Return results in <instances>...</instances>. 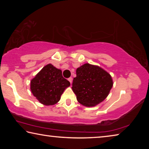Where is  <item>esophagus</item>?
I'll return each mask as SVG.
<instances>
[{
    "instance_id": "obj_1",
    "label": "esophagus",
    "mask_w": 149,
    "mask_h": 149,
    "mask_svg": "<svg viewBox=\"0 0 149 149\" xmlns=\"http://www.w3.org/2000/svg\"><path fill=\"white\" fill-rule=\"evenodd\" d=\"M68 81L70 82V84H72V77L68 78Z\"/></svg>"
}]
</instances>
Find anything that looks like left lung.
I'll return each instance as SVG.
<instances>
[{
	"label": "left lung",
	"instance_id": "left-lung-1",
	"mask_svg": "<svg viewBox=\"0 0 149 149\" xmlns=\"http://www.w3.org/2000/svg\"><path fill=\"white\" fill-rule=\"evenodd\" d=\"M112 86L110 74L98 65L87 63L77 68L72 88L81 104L92 107L108 97Z\"/></svg>",
	"mask_w": 149,
	"mask_h": 149
}]
</instances>
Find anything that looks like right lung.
<instances>
[{
  "label": "right lung",
  "mask_w": 149,
  "mask_h": 149,
  "mask_svg": "<svg viewBox=\"0 0 149 149\" xmlns=\"http://www.w3.org/2000/svg\"><path fill=\"white\" fill-rule=\"evenodd\" d=\"M70 83L62 76V70L49 64L31 80L30 89L34 97L45 106L54 105Z\"/></svg>",
  "instance_id": "obj_1"
}]
</instances>
